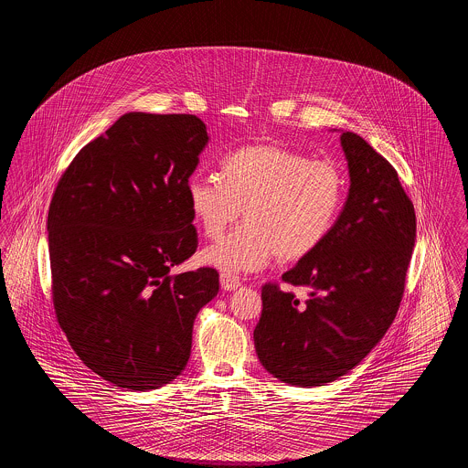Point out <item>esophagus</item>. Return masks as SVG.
Wrapping results in <instances>:
<instances>
[{"label": "esophagus", "instance_id": "esophagus-1", "mask_svg": "<svg viewBox=\"0 0 468 468\" xmlns=\"http://www.w3.org/2000/svg\"><path fill=\"white\" fill-rule=\"evenodd\" d=\"M219 281H221V288H223L224 291H235L240 288V279H239L237 275L221 273Z\"/></svg>", "mask_w": 468, "mask_h": 468}]
</instances>
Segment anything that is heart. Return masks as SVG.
Instances as JSON below:
<instances>
[{"label":"heart","mask_w":468,"mask_h":468,"mask_svg":"<svg viewBox=\"0 0 468 468\" xmlns=\"http://www.w3.org/2000/svg\"><path fill=\"white\" fill-rule=\"evenodd\" d=\"M347 180L328 159L279 145H249L221 161L218 177H191L186 197L208 239H219L244 210L245 224L201 252L224 273L258 271L273 258H307L330 235L344 207Z\"/></svg>","instance_id":"1"}]
</instances>
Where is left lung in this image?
<instances>
[{"label":"left lung","instance_id":"1","mask_svg":"<svg viewBox=\"0 0 468 468\" xmlns=\"http://www.w3.org/2000/svg\"><path fill=\"white\" fill-rule=\"evenodd\" d=\"M349 195L326 237L282 281L261 290L254 347L265 370L291 386H324L378 346L399 307L416 242L414 205L397 170L359 134L340 132Z\"/></svg>","mask_w":468,"mask_h":468}]
</instances>
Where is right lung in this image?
<instances>
[{"label":"right lung","instance_id":"add662e5","mask_svg":"<svg viewBox=\"0 0 468 468\" xmlns=\"http://www.w3.org/2000/svg\"><path fill=\"white\" fill-rule=\"evenodd\" d=\"M208 142L197 115L128 112L68 166L47 231L59 326L94 374L157 389L191 356L197 314L219 273L172 275L198 239L186 184Z\"/></svg>","mask_w":468,"mask_h":468}]
</instances>
